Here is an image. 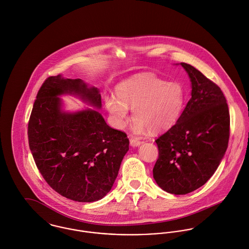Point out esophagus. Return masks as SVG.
Wrapping results in <instances>:
<instances>
[{
  "instance_id": "34e87169",
  "label": "esophagus",
  "mask_w": 249,
  "mask_h": 249,
  "mask_svg": "<svg viewBox=\"0 0 249 249\" xmlns=\"http://www.w3.org/2000/svg\"><path fill=\"white\" fill-rule=\"evenodd\" d=\"M142 142L141 140H139V139H137L135 137H130V145L131 146L138 147V146H140L142 144Z\"/></svg>"
}]
</instances>
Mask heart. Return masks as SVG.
Masks as SVG:
<instances>
[{"label":"heart","mask_w":249,"mask_h":249,"mask_svg":"<svg viewBox=\"0 0 249 249\" xmlns=\"http://www.w3.org/2000/svg\"><path fill=\"white\" fill-rule=\"evenodd\" d=\"M117 99L108 97L106 107L115 124L123 128L129 117V107L135 117L134 131L142 133L163 131L179 119L185 93L177 82H166L150 75H136L121 82L115 89Z\"/></svg>","instance_id":"b5f03b06"}]
</instances>
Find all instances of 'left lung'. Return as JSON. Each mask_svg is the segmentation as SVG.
Segmentation results:
<instances>
[{
  "label": "left lung",
  "mask_w": 249,
  "mask_h": 249,
  "mask_svg": "<svg viewBox=\"0 0 249 249\" xmlns=\"http://www.w3.org/2000/svg\"><path fill=\"white\" fill-rule=\"evenodd\" d=\"M192 83V98L166 133L156 140L153 168L158 186L172 195L202 187L215 172L228 147L230 114L223 92L191 64L181 62Z\"/></svg>",
  "instance_id": "obj_1"
}]
</instances>
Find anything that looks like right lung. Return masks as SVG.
Here are the masks:
<instances>
[{
	"label": "right lung",
	"mask_w": 249,
	"mask_h": 249,
	"mask_svg": "<svg viewBox=\"0 0 249 249\" xmlns=\"http://www.w3.org/2000/svg\"><path fill=\"white\" fill-rule=\"evenodd\" d=\"M74 95L100 109L99 89L81 79L49 77L31 113L28 137L41 175L60 196L94 202L111 190L129 150L127 135L110 128L98 110L66 111L59 96Z\"/></svg>",
	"instance_id": "add662e5"
}]
</instances>
